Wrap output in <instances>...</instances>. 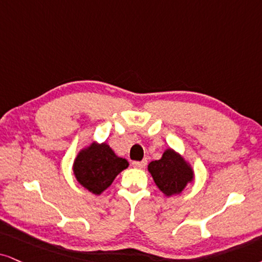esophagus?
<instances>
[{"label":"esophagus","mask_w":262,"mask_h":262,"mask_svg":"<svg viewBox=\"0 0 262 262\" xmlns=\"http://www.w3.org/2000/svg\"><path fill=\"white\" fill-rule=\"evenodd\" d=\"M147 165V160H142V161H132V166L136 167V169H144Z\"/></svg>","instance_id":"esophagus-1"}]
</instances>
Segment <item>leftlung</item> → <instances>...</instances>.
I'll list each match as a JSON object with an SVG mask.
<instances>
[{"label":"left lung","instance_id":"1","mask_svg":"<svg viewBox=\"0 0 262 262\" xmlns=\"http://www.w3.org/2000/svg\"><path fill=\"white\" fill-rule=\"evenodd\" d=\"M148 171L158 188L167 196L182 192L194 176L189 164L171 148L164 151L159 160L149 163Z\"/></svg>","mask_w":262,"mask_h":262}]
</instances>
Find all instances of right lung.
<instances>
[{"label":"right lung","mask_w":262,"mask_h":262,"mask_svg":"<svg viewBox=\"0 0 262 262\" xmlns=\"http://www.w3.org/2000/svg\"><path fill=\"white\" fill-rule=\"evenodd\" d=\"M128 166L106 143H92L79 151L73 170L77 182L93 194L99 195Z\"/></svg>","instance_id":"add662e5"}]
</instances>
